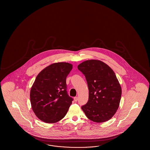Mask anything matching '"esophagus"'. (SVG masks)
Masks as SVG:
<instances>
[{
	"label": "esophagus",
	"instance_id": "esophagus-1",
	"mask_svg": "<svg viewBox=\"0 0 150 150\" xmlns=\"http://www.w3.org/2000/svg\"><path fill=\"white\" fill-rule=\"evenodd\" d=\"M77 100H78V98H77V97H75L74 98V100L75 102H77Z\"/></svg>",
	"mask_w": 150,
	"mask_h": 150
}]
</instances>
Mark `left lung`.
I'll use <instances>...</instances> for the list:
<instances>
[{"instance_id":"8db88e82","label":"left lung","mask_w":150,"mask_h":150,"mask_svg":"<svg viewBox=\"0 0 150 150\" xmlns=\"http://www.w3.org/2000/svg\"><path fill=\"white\" fill-rule=\"evenodd\" d=\"M78 69L86 77L89 95L86 104L81 109L88 119L96 123L110 120L118 110L122 88L113 70L98 60H88Z\"/></svg>"}]
</instances>
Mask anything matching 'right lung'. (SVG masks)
Masks as SVG:
<instances>
[{
    "mask_svg": "<svg viewBox=\"0 0 150 150\" xmlns=\"http://www.w3.org/2000/svg\"><path fill=\"white\" fill-rule=\"evenodd\" d=\"M71 64H52L38 74L30 91V102L37 117L46 123L59 122L67 113L73 99L67 93L66 78Z\"/></svg>",
    "mask_w": 150,
    "mask_h": 150,
    "instance_id": "obj_1",
    "label": "right lung"
}]
</instances>
